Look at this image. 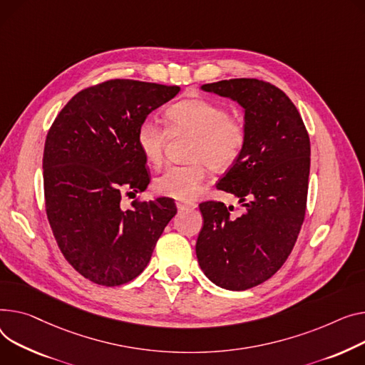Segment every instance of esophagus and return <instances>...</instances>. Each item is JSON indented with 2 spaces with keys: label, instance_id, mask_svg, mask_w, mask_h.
Listing matches in <instances>:
<instances>
[{
  "label": "esophagus",
  "instance_id": "obj_1",
  "mask_svg": "<svg viewBox=\"0 0 365 365\" xmlns=\"http://www.w3.org/2000/svg\"><path fill=\"white\" fill-rule=\"evenodd\" d=\"M178 208L180 211H186V210H195L197 208V204L195 202H185V201H178L176 202Z\"/></svg>",
  "mask_w": 365,
  "mask_h": 365
}]
</instances>
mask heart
<instances>
[{
    "label": "heart",
    "instance_id": "b5f03b06",
    "mask_svg": "<svg viewBox=\"0 0 365 365\" xmlns=\"http://www.w3.org/2000/svg\"><path fill=\"white\" fill-rule=\"evenodd\" d=\"M168 129L145 118L136 130V145L148 163L157 165L163 160L165 142L172 135L195 136L186 165H170L155 179V189L163 195L189 201L198 195L205 180L207 163L223 172L236 164L245 150L247 130L239 120L217 103L189 98L173 104L165 111Z\"/></svg>",
    "mask_w": 365,
    "mask_h": 365
}]
</instances>
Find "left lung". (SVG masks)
I'll return each mask as SVG.
<instances>
[{
    "mask_svg": "<svg viewBox=\"0 0 365 365\" xmlns=\"http://www.w3.org/2000/svg\"><path fill=\"white\" fill-rule=\"evenodd\" d=\"M244 108L245 150L217 183L245 212L233 217L223 202L200 204L204 225L197 257L217 286L247 290L269 280L292 252L299 235L309 176V136L289 96L258 79L201 86Z\"/></svg>",
    "mask_w": 365,
    "mask_h": 365,
    "instance_id": "left-lung-1",
    "label": "left lung"
}]
</instances>
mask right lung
Instances as JSON below:
<instances>
[{
    "label": "right lung",
    "mask_w": 365,
    "mask_h": 365,
    "mask_svg": "<svg viewBox=\"0 0 365 365\" xmlns=\"http://www.w3.org/2000/svg\"><path fill=\"white\" fill-rule=\"evenodd\" d=\"M179 86L113 79L86 88L64 106L46 135L42 168L46 217L64 258L103 286L133 280L148 265L164 227L176 215L172 198L133 201L123 193L150 183L136 130Z\"/></svg>",
    "instance_id": "add662e5"
}]
</instances>
